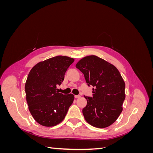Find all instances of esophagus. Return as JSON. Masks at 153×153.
<instances>
[{"label": "esophagus", "mask_w": 153, "mask_h": 153, "mask_svg": "<svg viewBox=\"0 0 153 153\" xmlns=\"http://www.w3.org/2000/svg\"><path fill=\"white\" fill-rule=\"evenodd\" d=\"M75 98H80V95H75Z\"/></svg>", "instance_id": "34e87169"}]
</instances>
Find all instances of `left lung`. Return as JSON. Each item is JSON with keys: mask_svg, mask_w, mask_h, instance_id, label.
Masks as SVG:
<instances>
[{"mask_svg": "<svg viewBox=\"0 0 153 153\" xmlns=\"http://www.w3.org/2000/svg\"><path fill=\"white\" fill-rule=\"evenodd\" d=\"M76 68L84 74L88 86H93L92 97L84 96L87 105L82 110L85 121L99 128L112 124L123 111L125 83L118 69L96 55L80 59Z\"/></svg>", "mask_w": 153, "mask_h": 153, "instance_id": "obj_1", "label": "left lung"}]
</instances>
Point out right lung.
<instances>
[{"instance_id": "1", "label": "right lung", "mask_w": 153, "mask_h": 153, "mask_svg": "<svg viewBox=\"0 0 153 153\" xmlns=\"http://www.w3.org/2000/svg\"><path fill=\"white\" fill-rule=\"evenodd\" d=\"M73 62V58L59 55L36 64L29 73L25 85L27 102L32 116L42 126L61 123L73 102V94L55 91Z\"/></svg>"}]
</instances>
